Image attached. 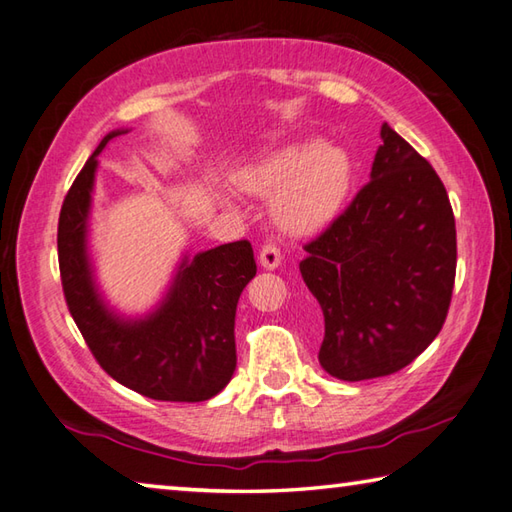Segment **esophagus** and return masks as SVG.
<instances>
[{"label": "esophagus", "mask_w": 512, "mask_h": 512, "mask_svg": "<svg viewBox=\"0 0 512 512\" xmlns=\"http://www.w3.org/2000/svg\"><path fill=\"white\" fill-rule=\"evenodd\" d=\"M282 262V250L277 244H273V241H266V244L262 246V250H259V264H262L264 268H277Z\"/></svg>", "instance_id": "1"}]
</instances>
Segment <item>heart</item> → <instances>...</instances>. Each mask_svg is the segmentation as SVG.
<instances>
[{
	"label": "heart",
	"instance_id": "obj_1",
	"mask_svg": "<svg viewBox=\"0 0 512 512\" xmlns=\"http://www.w3.org/2000/svg\"><path fill=\"white\" fill-rule=\"evenodd\" d=\"M250 194L273 195V217L288 232H313L336 215L351 183V161L340 147L318 141L288 145L235 172ZM230 203V197H226Z\"/></svg>",
	"mask_w": 512,
	"mask_h": 512
}]
</instances>
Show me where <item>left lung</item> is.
I'll list each match as a JSON object with an SVG mask.
<instances>
[{
	"mask_svg": "<svg viewBox=\"0 0 512 512\" xmlns=\"http://www.w3.org/2000/svg\"><path fill=\"white\" fill-rule=\"evenodd\" d=\"M371 179L306 241L300 273L324 315L318 360L340 380L401 371L439 336L457 228L439 174L387 123Z\"/></svg>",
	"mask_w": 512,
	"mask_h": 512,
	"instance_id": "8db88e82",
	"label": "left lung"
}]
</instances>
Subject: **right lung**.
Returning a JSON list of instances; mask_svg holds the SVG:
<instances>
[{
	"label": "right lung",
	"instance_id": "right-lung-1",
	"mask_svg": "<svg viewBox=\"0 0 512 512\" xmlns=\"http://www.w3.org/2000/svg\"><path fill=\"white\" fill-rule=\"evenodd\" d=\"M102 138L64 197L58 221L62 291L73 322L107 374L154 401L201 403L224 389L237 367L235 311L257 273L250 241H232L185 259L165 302L150 318L123 322L102 306L85 250L87 215Z\"/></svg>",
	"mask_w": 512,
	"mask_h": 512
}]
</instances>
